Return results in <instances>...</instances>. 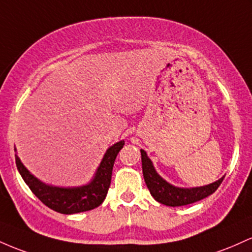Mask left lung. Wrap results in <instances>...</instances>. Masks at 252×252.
Listing matches in <instances>:
<instances>
[{
    "mask_svg": "<svg viewBox=\"0 0 252 252\" xmlns=\"http://www.w3.org/2000/svg\"><path fill=\"white\" fill-rule=\"evenodd\" d=\"M140 152L144 180H145L150 193L155 197V200H157L158 202L163 203L165 206L177 207V206H185L189 205V203L200 201V200L207 197L208 195L213 194L218 187L221 185L222 180L225 177H221L217 182L211 183V185L205 186V187L190 189L174 187V186L169 185L166 181H164L157 174L154 165H152V162L146 156V152L144 150H140Z\"/></svg>",
    "mask_w": 252,
    "mask_h": 252,
    "instance_id": "1",
    "label": "left lung"
}]
</instances>
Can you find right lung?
<instances>
[{"label":"right lung","mask_w":252,"mask_h":252,"mask_svg":"<svg viewBox=\"0 0 252 252\" xmlns=\"http://www.w3.org/2000/svg\"><path fill=\"white\" fill-rule=\"evenodd\" d=\"M125 141H119L107 150L102 162L98 166L94 180L89 185L77 188L51 187L35 179L20 162L16 156L15 162L26 185L33 194L51 210L63 214H73L94 210L106 199L107 191L111 186L113 165L119 151L124 148Z\"/></svg>","instance_id":"1"}]
</instances>
